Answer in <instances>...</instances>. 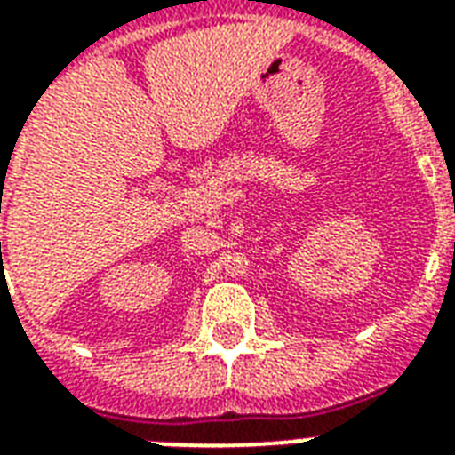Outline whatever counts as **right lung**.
<instances>
[{
	"label": "right lung",
	"mask_w": 455,
	"mask_h": 455,
	"mask_svg": "<svg viewBox=\"0 0 455 455\" xmlns=\"http://www.w3.org/2000/svg\"><path fill=\"white\" fill-rule=\"evenodd\" d=\"M0 250H2V243H0Z\"/></svg>",
	"instance_id": "obj_1"
}]
</instances>
